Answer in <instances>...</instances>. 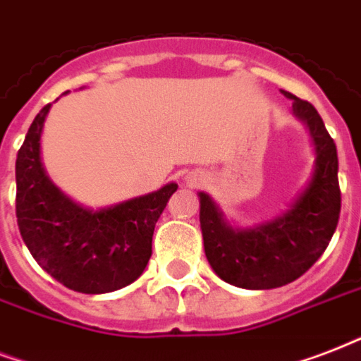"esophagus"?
<instances>
[{"label":"esophagus","instance_id":"esophagus-1","mask_svg":"<svg viewBox=\"0 0 361 361\" xmlns=\"http://www.w3.org/2000/svg\"><path fill=\"white\" fill-rule=\"evenodd\" d=\"M190 183H192V184H200L201 178H190Z\"/></svg>","mask_w":361,"mask_h":361}]
</instances>
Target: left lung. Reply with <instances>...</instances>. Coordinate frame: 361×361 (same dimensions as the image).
<instances>
[{"mask_svg": "<svg viewBox=\"0 0 361 361\" xmlns=\"http://www.w3.org/2000/svg\"><path fill=\"white\" fill-rule=\"evenodd\" d=\"M284 96L311 131L317 150L311 183L294 205L265 224L233 230L214 201L200 192L207 259L222 281L248 290H271L300 279L328 248L339 222V160L334 139L311 103L290 92Z\"/></svg>", "mask_w": 361, "mask_h": 361, "instance_id": "left-lung-1", "label": "left lung"}]
</instances>
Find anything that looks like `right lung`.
Masks as SVG:
<instances>
[{
  "label": "right lung",
  "instance_id": "add662e5",
  "mask_svg": "<svg viewBox=\"0 0 361 361\" xmlns=\"http://www.w3.org/2000/svg\"><path fill=\"white\" fill-rule=\"evenodd\" d=\"M50 103L27 130L16 156V222L30 252L50 276L82 294H107L137 281L152 254V235L175 192L90 211L56 188L41 161V133Z\"/></svg>",
  "mask_w": 361,
  "mask_h": 361
}]
</instances>
